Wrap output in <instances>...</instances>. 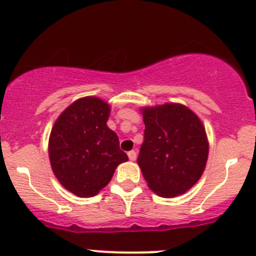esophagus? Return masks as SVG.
<instances>
[{
  "label": "esophagus",
  "instance_id": "34e87169",
  "mask_svg": "<svg viewBox=\"0 0 256 256\" xmlns=\"http://www.w3.org/2000/svg\"><path fill=\"white\" fill-rule=\"evenodd\" d=\"M128 160H136V152H135V150L128 152Z\"/></svg>",
  "mask_w": 256,
  "mask_h": 256
}]
</instances>
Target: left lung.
Instances as JSON below:
<instances>
[{"mask_svg": "<svg viewBox=\"0 0 256 256\" xmlns=\"http://www.w3.org/2000/svg\"><path fill=\"white\" fill-rule=\"evenodd\" d=\"M140 112L145 130L138 164L149 188L162 198L185 194L206 170V128L196 114L180 103L142 107Z\"/></svg>", "mask_w": 256, "mask_h": 256, "instance_id": "left-lung-1", "label": "left lung"}]
</instances>
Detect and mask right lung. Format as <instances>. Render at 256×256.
<instances>
[{
  "label": "right lung",
  "mask_w": 256,
  "mask_h": 256,
  "mask_svg": "<svg viewBox=\"0 0 256 256\" xmlns=\"http://www.w3.org/2000/svg\"><path fill=\"white\" fill-rule=\"evenodd\" d=\"M111 107L98 96L71 103L56 120L48 142L54 176L66 190L92 198L108 185L117 166L128 160L107 126Z\"/></svg>",
  "instance_id": "add662e5"
}]
</instances>
